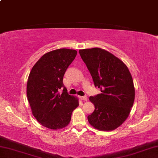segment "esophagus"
Returning a JSON list of instances; mask_svg holds the SVG:
<instances>
[{
  "label": "esophagus",
  "instance_id": "1",
  "mask_svg": "<svg viewBox=\"0 0 158 158\" xmlns=\"http://www.w3.org/2000/svg\"><path fill=\"white\" fill-rule=\"evenodd\" d=\"M80 99L83 101H87V98L86 96H82V97H80Z\"/></svg>",
  "mask_w": 158,
  "mask_h": 158
}]
</instances>
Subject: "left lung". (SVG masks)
<instances>
[{
	"mask_svg": "<svg viewBox=\"0 0 158 158\" xmlns=\"http://www.w3.org/2000/svg\"><path fill=\"white\" fill-rule=\"evenodd\" d=\"M95 87L102 92L90 96L95 110L88 116L95 129L111 131L127 119L135 100L133 80L126 65L107 51L100 48L80 49Z\"/></svg>",
	"mask_w": 158,
	"mask_h": 158,
	"instance_id": "8db88e82",
	"label": "left lung"
}]
</instances>
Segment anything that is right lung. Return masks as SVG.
<instances>
[{"mask_svg": "<svg viewBox=\"0 0 158 158\" xmlns=\"http://www.w3.org/2000/svg\"><path fill=\"white\" fill-rule=\"evenodd\" d=\"M77 52L59 49L46 53L32 68L27 81L28 100L33 116L52 130L66 127L72 113L79 106L78 98L69 95L63 79ZM64 88L62 94L58 90Z\"/></svg>", "mask_w": 158, "mask_h": 158, "instance_id": "right-lung-1", "label": "right lung"}]
</instances>
